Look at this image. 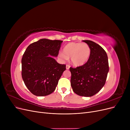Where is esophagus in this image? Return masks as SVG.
Instances as JSON below:
<instances>
[{"label": "esophagus", "mask_w": 130, "mask_h": 130, "mask_svg": "<svg viewBox=\"0 0 130 130\" xmlns=\"http://www.w3.org/2000/svg\"><path fill=\"white\" fill-rule=\"evenodd\" d=\"M70 68V66L69 64H67L66 65V69H69Z\"/></svg>", "instance_id": "34e87169"}]
</instances>
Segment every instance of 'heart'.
<instances>
[{
  "instance_id": "heart-1",
  "label": "heart",
  "mask_w": 130,
  "mask_h": 130,
  "mask_svg": "<svg viewBox=\"0 0 130 130\" xmlns=\"http://www.w3.org/2000/svg\"><path fill=\"white\" fill-rule=\"evenodd\" d=\"M90 53V48L87 43L72 42L66 45L63 49V53L59 54V57L62 60L70 58L74 66H81L88 61Z\"/></svg>"
}]
</instances>
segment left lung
<instances>
[{"mask_svg":"<svg viewBox=\"0 0 130 130\" xmlns=\"http://www.w3.org/2000/svg\"><path fill=\"white\" fill-rule=\"evenodd\" d=\"M89 46L91 53L88 61L83 66L70 67V83L75 93L82 96H92L99 92L105 84L109 66L107 55L96 43L83 41Z\"/></svg>","mask_w":130,"mask_h":130,"instance_id":"obj_1","label":"left lung"}]
</instances>
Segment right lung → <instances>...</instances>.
<instances>
[{
    "label": "right lung",
    "mask_w": 130,
    "mask_h": 130,
    "mask_svg": "<svg viewBox=\"0 0 130 130\" xmlns=\"http://www.w3.org/2000/svg\"><path fill=\"white\" fill-rule=\"evenodd\" d=\"M62 41L41 39L30 44L22 58V76L34 95L46 96L56 89L66 64H59L57 56Z\"/></svg>",
    "instance_id": "right-lung-1"
}]
</instances>
